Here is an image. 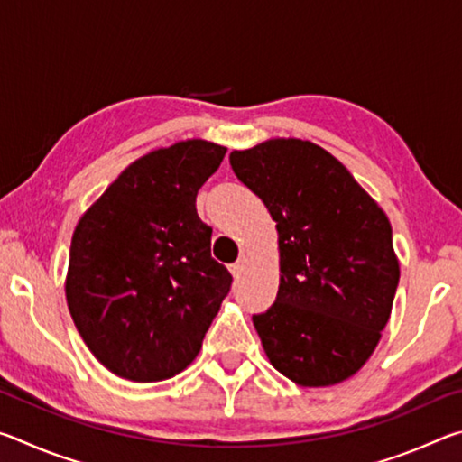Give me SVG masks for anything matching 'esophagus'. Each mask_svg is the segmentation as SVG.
<instances>
[{
    "label": "esophagus",
    "mask_w": 462,
    "mask_h": 462,
    "mask_svg": "<svg viewBox=\"0 0 462 462\" xmlns=\"http://www.w3.org/2000/svg\"><path fill=\"white\" fill-rule=\"evenodd\" d=\"M245 267H246V261L242 259V261H238V263H234V264H230V273H232V277H240L242 275V271H245Z\"/></svg>",
    "instance_id": "34e87169"
}]
</instances>
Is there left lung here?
<instances>
[{
  "mask_svg": "<svg viewBox=\"0 0 462 462\" xmlns=\"http://www.w3.org/2000/svg\"><path fill=\"white\" fill-rule=\"evenodd\" d=\"M230 165L277 222V300L253 316L271 365L301 387L346 381L377 348L400 283L387 214L310 140H264Z\"/></svg>",
  "mask_w": 462,
  "mask_h": 462,
  "instance_id": "left-lung-1",
  "label": "left lung"
}]
</instances>
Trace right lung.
<instances>
[{
    "label": "right lung",
    "mask_w": 462,
    "mask_h": 462,
    "mask_svg": "<svg viewBox=\"0 0 462 462\" xmlns=\"http://www.w3.org/2000/svg\"><path fill=\"white\" fill-rule=\"evenodd\" d=\"M226 146L156 148L122 171L77 222L65 295L83 342L107 371L152 383L198 356L232 275L212 259L195 209Z\"/></svg>",
    "instance_id": "1"
}]
</instances>
